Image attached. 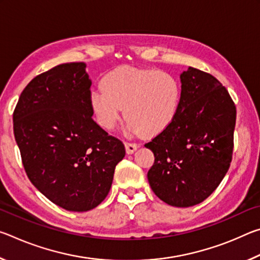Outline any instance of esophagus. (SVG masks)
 <instances>
[{
	"mask_svg": "<svg viewBox=\"0 0 260 260\" xmlns=\"http://www.w3.org/2000/svg\"><path fill=\"white\" fill-rule=\"evenodd\" d=\"M125 148H126V152L129 155V153H133L136 149L139 148V146H138V143H134V142H126Z\"/></svg>",
	"mask_w": 260,
	"mask_h": 260,
	"instance_id": "34e87169",
	"label": "esophagus"
}]
</instances>
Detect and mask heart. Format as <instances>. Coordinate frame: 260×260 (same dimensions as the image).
I'll return each instance as SVG.
<instances>
[{
    "label": "heart",
    "instance_id": "b5f03b06",
    "mask_svg": "<svg viewBox=\"0 0 260 260\" xmlns=\"http://www.w3.org/2000/svg\"><path fill=\"white\" fill-rule=\"evenodd\" d=\"M102 88L91 91L90 105L96 120L108 131L120 121L125 108L128 132L156 136L174 121L181 102L178 79L157 69L116 68L105 74Z\"/></svg>",
    "mask_w": 260,
    "mask_h": 260
}]
</instances>
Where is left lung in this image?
<instances>
[{
    "mask_svg": "<svg viewBox=\"0 0 260 260\" xmlns=\"http://www.w3.org/2000/svg\"><path fill=\"white\" fill-rule=\"evenodd\" d=\"M180 78L177 117L144 147L155 156L148 171L152 191L167 204L188 208L208 199L230 169L236 108L210 73L189 68Z\"/></svg>",
    "mask_w": 260,
    "mask_h": 260,
    "instance_id": "8db88e82",
    "label": "left lung"
}]
</instances>
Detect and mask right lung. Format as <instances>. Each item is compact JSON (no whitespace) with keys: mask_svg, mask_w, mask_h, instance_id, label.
Returning a JSON list of instances; mask_svg holds the SVG:
<instances>
[{"mask_svg":"<svg viewBox=\"0 0 260 260\" xmlns=\"http://www.w3.org/2000/svg\"><path fill=\"white\" fill-rule=\"evenodd\" d=\"M86 64H60L30 80L14 111V134L29 181L68 211L91 210L111 188L124 143L96 124Z\"/></svg>","mask_w":260,"mask_h":260,"instance_id":"add662e5","label":"right lung"}]
</instances>
